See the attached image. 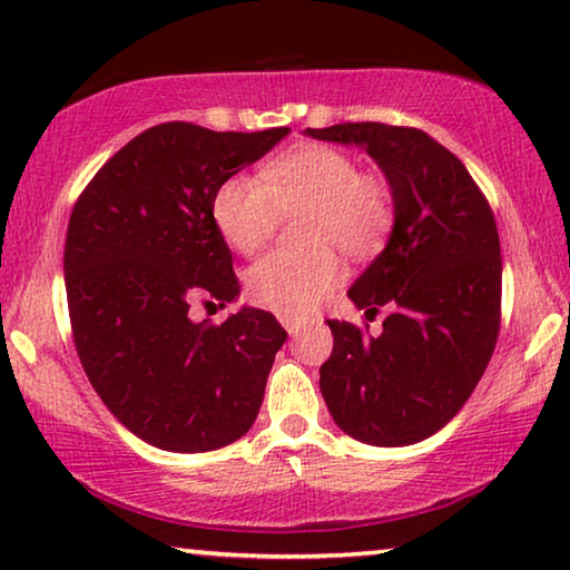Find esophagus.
Instances as JSON below:
<instances>
[{
  "mask_svg": "<svg viewBox=\"0 0 570 570\" xmlns=\"http://www.w3.org/2000/svg\"><path fill=\"white\" fill-rule=\"evenodd\" d=\"M279 324L285 326L291 337H298V332H301V326H303L301 318H293V316H279Z\"/></svg>",
  "mask_w": 570,
  "mask_h": 570,
  "instance_id": "esophagus-1",
  "label": "esophagus"
}]
</instances>
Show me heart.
Instances as JSON below:
<instances>
[{
	"label": "heart",
	"mask_w": 570,
	"mask_h": 570,
	"mask_svg": "<svg viewBox=\"0 0 570 570\" xmlns=\"http://www.w3.org/2000/svg\"><path fill=\"white\" fill-rule=\"evenodd\" d=\"M306 209L303 252H275L248 269V298L283 316L308 314L340 277L332 246L365 254L392 223V194L337 147L295 145L264 163L259 181L233 176L217 186L213 220L225 244L254 254L275 233L279 215Z\"/></svg>",
	"instance_id": "b5f03b06"
}]
</instances>
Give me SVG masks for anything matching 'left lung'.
I'll list each match as a JSON object with an SVG mask.
<instances>
[{"mask_svg":"<svg viewBox=\"0 0 570 570\" xmlns=\"http://www.w3.org/2000/svg\"><path fill=\"white\" fill-rule=\"evenodd\" d=\"M303 135L368 153L394 207L384 252L347 291L365 314H392L379 337L326 322L334 350L318 386L355 441L410 446L464 407L495 350L503 267L493 213L464 163L425 131L361 121Z\"/></svg>","mask_w":570,"mask_h":570,"instance_id":"obj_1","label":"left lung"}]
</instances>
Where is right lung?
Returning <instances> with one entry per match:
<instances>
[{"instance_id": "right-lung-1", "label": "right lung", "mask_w": 570, "mask_h": 570, "mask_svg": "<svg viewBox=\"0 0 570 570\" xmlns=\"http://www.w3.org/2000/svg\"><path fill=\"white\" fill-rule=\"evenodd\" d=\"M287 135L158 124L124 145L72 209L65 285L77 355L114 417L150 446L199 454L254 425L287 332L262 308L240 306L220 326L194 322L189 308L238 301L213 197Z\"/></svg>"}]
</instances>
